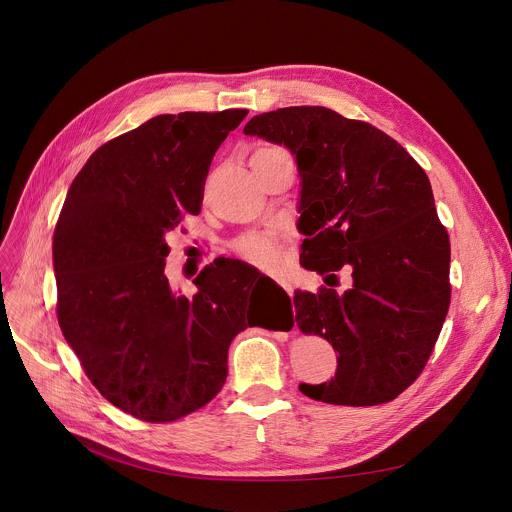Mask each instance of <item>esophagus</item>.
<instances>
[{"label":"esophagus","mask_w":512,"mask_h":512,"mask_svg":"<svg viewBox=\"0 0 512 512\" xmlns=\"http://www.w3.org/2000/svg\"><path fill=\"white\" fill-rule=\"evenodd\" d=\"M280 286H282L288 294H292V288H290V284H288V282H284V280H282V282H280Z\"/></svg>","instance_id":"34e87169"}]
</instances>
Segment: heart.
Instances as JSON below:
<instances>
[{
	"label": "heart",
	"mask_w": 512,
	"mask_h": 512,
	"mask_svg": "<svg viewBox=\"0 0 512 512\" xmlns=\"http://www.w3.org/2000/svg\"><path fill=\"white\" fill-rule=\"evenodd\" d=\"M235 251L239 253V257L265 271H273L280 267V247H277V243L269 237H243L235 243Z\"/></svg>",
	"instance_id": "obj_1"
}]
</instances>
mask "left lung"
<instances>
[{
  "label": "left lung",
  "instance_id": "1",
  "mask_svg": "<svg viewBox=\"0 0 512 512\" xmlns=\"http://www.w3.org/2000/svg\"><path fill=\"white\" fill-rule=\"evenodd\" d=\"M245 134L296 155L300 263L353 277L345 294L294 296L298 329L339 353L335 378L300 392L345 406L394 400L423 374L451 302L449 235L425 169L380 128L322 106L253 116Z\"/></svg>",
  "mask_w": 512,
  "mask_h": 512
}]
</instances>
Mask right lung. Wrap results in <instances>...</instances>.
Segmentation results:
<instances>
[{"label":"right lung","mask_w":512,"mask_h":512,"mask_svg":"<svg viewBox=\"0 0 512 512\" xmlns=\"http://www.w3.org/2000/svg\"><path fill=\"white\" fill-rule=\"evenodd\" d=\"M247 114H161L112 138L59 214V327L89 382L141 421L171 423L208 404L226 380L230 341L255 327L257 269L218 257L192 298L173 294L165 275V235L200 214L214 153Z\"/></svg>","instance_id":"add662e5"}]
</instances>
